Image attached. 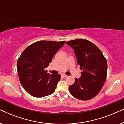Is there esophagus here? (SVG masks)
Masks as SVG:
<instances>
[{"instance_id":"esophagus-1","label":"esophagus","mask_w":124,"mask_h":124,"mask_svg":"<svg viewBox=\"0 0 124 124\" xmlns=\"http://www.w3.org/2000/svg\"><path fill=\"white\" fill-rule=\"evenodd\" d=\"M62 77H63V78H67V76L66 75H65V74H62Z\"/></svg>"}]
</instances>
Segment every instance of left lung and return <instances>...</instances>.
<instances>
[{
	"label": "left lung",
	"instance_id": "left-lung-1",
	"mask_svg": "<svg viewBox=\"0 0 124 124\" xmlns=\"http://www.w3.org/2000/svg\"><path fill=\"white\" fill-rule=\"evenodd\" d=\"M73 49L81 76L75 78V83L69 86L74 98L88 100L98 95L107 78V62L103 53L93 43L85 39H77L66 42Z\"/></svg>",
	"mask_w": 124,
	"mask_h": 124
}]
</instances>
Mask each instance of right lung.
<instances>
[{"label":"right lung","instance_id":"right-lung-1","mask_svg":"<svg viewBox=\"0 0 124 124\" xmlns=\"http://www.w3.org/2000/svg\"><path fill=\"white\" fill-rule=\"evenodd\" d=\"M66 41H39L24 50L18 59L20 82L28 93L36 98L50 95L55 91L60 74L47 73L45 69Z\"/></svg>","mask_w":124,"mask_h":124}]
</instances>
